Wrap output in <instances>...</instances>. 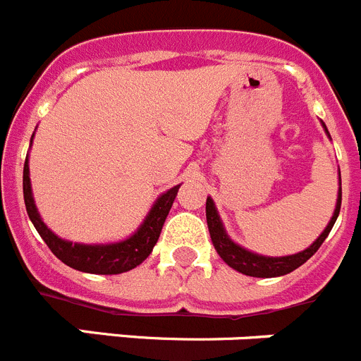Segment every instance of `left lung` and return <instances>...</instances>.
<instances>
[{
  "mask_svg": "<svg viewBox=\"0 0 361 361\" xmlns=\"http://www.w3.org/2000/svg\"><path fill=\"white\" fill-rule=\"evenodd\" d=\"M324 127V132L327 134V137L331 140V135L327 132V127L324 125V121H320ZM340 206H342V178H340V170H338V195H336V206L333 211V216L329 220V224L326 226V229L320 233V236L313 241L308 249L300 250L297 254H290V256H263V254L252 252V250L245 249V247L238 245L236 241L227 234L226 226L221 221L220 214H218L216 206H214L213 198L207 197L206 200V218H207V227H209L211 241H213L214 249H216L218 256L229 264L231 269H234L236 272L245 274L250 277H279L286 276V274L293 272L295 269H299L300 264H304L313 254L319 250V247L322 245L324 240L327 238V234L331 233L333 226H335L336 218H338Z\"/></svg>",
  "mask_w": 361,
  "mask_h": 361,
  "instance_id": "obj_1",
  "label": "left lung"
}]
</instances>
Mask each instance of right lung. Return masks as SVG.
Masks as SVG:
<instances>
[{"instance_id":"obj_1","label":"right lung","mask_w":361,"mask_h":361,"mask_svg":"<svg viewBox=\"0 0 361 361\" xmlns=\"http://www.w3.org/2000/svg\"><path fill=\"white\" fill-rule=\"evenodd\" d=\"M32 141H34V134L30 140V147H32ZM178 188L180 184L159 195L145 220L141 221V226L125 240L111 241V243H78V241L73 243V241L57 236L42 221L37 206H35L34 193H32L28 157H26L25 170H23V195H25L26 213L46 245L49 247V250L71 269L87 274H102V276L128 272L150 256L164 226V220L170 213L171 204L177 197Z\"/></svg>"}]
</instances>
